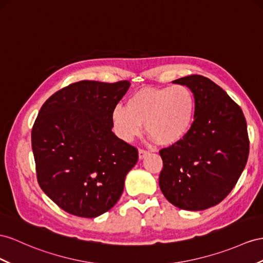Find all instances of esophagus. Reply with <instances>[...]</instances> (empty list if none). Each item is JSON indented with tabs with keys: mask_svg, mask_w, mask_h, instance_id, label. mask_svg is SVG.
Returning a JSON list of instances; mask_svg holds the SVG:
<instances>
[{
	"mask_svg": "<svg viewBox=\"0 0 263 263\" xmlns=\"http://www.w3.org/2000/svg\"><path fill=\"white\" fill-rule=\"evenodd\" d=\"M147 154H149V152L145 151V150H139V159L140 160H143Z\"/></svg>",
	"mask_w": 263,
	"mask_h": 263,
	"instance_id": "1",
	"label": "esophagus"
}]
</instances>
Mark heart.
Listing matches in <instances>:
<instances>
[{"mask_svg":"<svg viewBox=\"0 0 263 263\" xmlns=\"http://www.w3.org/2000/svg\"><path fill=\"white\" fill-rule=\"evenodd\" d=\"M196 112V98L185 85L142 87L126 100V107L112 110L113 130L123 141L138 137L145 126L147 137L162 146L180 142L190 131Z\"/></svg>","mask_w":263,"mask_h":263,"instance_id":"1","label":"heart"}]
</instances>
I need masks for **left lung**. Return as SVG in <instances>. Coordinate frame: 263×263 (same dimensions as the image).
<instances>
[{"mask_svg": "<svg viewBox=\"0 0 263 263\" xmlns=\"http://www.w3.org/2000/svg\"><path fill=\"white\" fill-rule=\"evenodd\" d=\"M196 98L190 131L160 151L159 185L165 199L182 210L201 211L220 203L247 164L249 139L241 107L210 79L189 76L173 81Z\"/></svg>", "mask_w": 263, "mask_h": 263, "instance_id": "obj_1", "label": "left lung"}]
</instances>
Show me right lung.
Listing matches in <instances>:
<instances>
[{"instance_id":"right-lung-1","label":"right lung","mask_w":263,"mask_h":263,"mask_svg":"<svg viewBox=\"0 0 263 263\" xmlns=\"http://www.w3.org/2000/svg\"><path fill=\"white\" fill-rule=\"evenodd\" d=\"M129 86V81H80L40 110L32 129L37 181L64 211L97 218L122 194L138 151L112 132L111 113Z\"/></svg>"}]
</instances>
